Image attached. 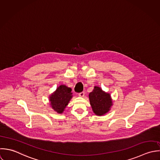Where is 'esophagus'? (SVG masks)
<instances>
[{
    "label": "esophagus",
    "instance_id": "esophagus-1",
    "mask_svg": "<svg viewBox=\"0 0 160 160\" xmlns=\"http://www.w3.org/2000/svg\"><path fill=\"white\" fill-rule=\"evenodd\" d=\"M84 94H85L84 92H80V93L78 94L79 96H80V97H84Z\"/></svg>",
    "mask_w": 160,
    "mask_h": 160
}]
</instances>
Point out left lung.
<instances>
[{"label":"left lung","mask_w":160,"mask_h":160,"mask_svg":"<svg viewBox=\"0 0 160 160\" xmlns=\"http://www.w3.org/2000/svg\"><path fill=\"white\" fill-rule=\"evenodd\" d=\"M89 98L94 113L99 116L107 113L113 104L110 94L103 91L98 86H95L89 93Z\"/></svg>","instance_id":"obj_1"}]
</instances>
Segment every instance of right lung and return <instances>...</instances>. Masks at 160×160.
Wrapping results in <instances>:
<instances>
[{
    "instance_id": "obj_1",
    "label": "right lung",
    "mask_w": 160,
    "mask_h": 160,
    "mask_svg": "<svg viewBox=\"0 0 160 160\" xmlns=\"http://www.w3.org/2000/svg\"><path fill=\"white\" fill-rule=\"evenodd\" d=\"M72 89L65 85L59 86L50 96V105L58 113H62L72 98Z\"/></svg>"
}]
</instances>
